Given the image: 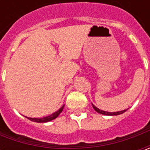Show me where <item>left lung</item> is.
I'll return each mask as SVG.
<instances>
[{"mask_svg":"<svg viewBox=\"0 0 150 150\" xmlns=\"http://www.w3.org/2000/svg\"><path fill=\"white\" fill-rule=\"evenodd\" d=\"M93 108H94V110H95L96 112H99L101 114H104V115H109V116H113V115H118V114H121V113H124L126 110H123V111H118V112H106V111H103V110H100L99 108H98L97 107H95L93 104Z\"/></svg>","mask_w":150,"mask_h":150,"instance_id":"obj_1","label":"left lung"}]
</instances>
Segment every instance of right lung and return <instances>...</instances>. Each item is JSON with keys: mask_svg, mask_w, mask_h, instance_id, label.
Here are the masks:
<instances>
[{"mask_svg": "<svg viewBox=\"0 0 150 150\" xmlns=\"http://www.w3.org/2000/svg\"><path fill=\"white\" fill-rule=\"evenodd\" d=\"M63 108H64V105L59 110H57V112H55L54 113L51 114V115L47 116V117H44V118H28V119H30L31 121H33V122H37V123H46V122H49V121H51V120H53V119H55V118L58 117V115H59L61 112H62V111Z\"/></svg>", "mask_w": 150, "mask_h": 150, "instance_id": "add662e5", "label": "right lung"}]
</instances>
